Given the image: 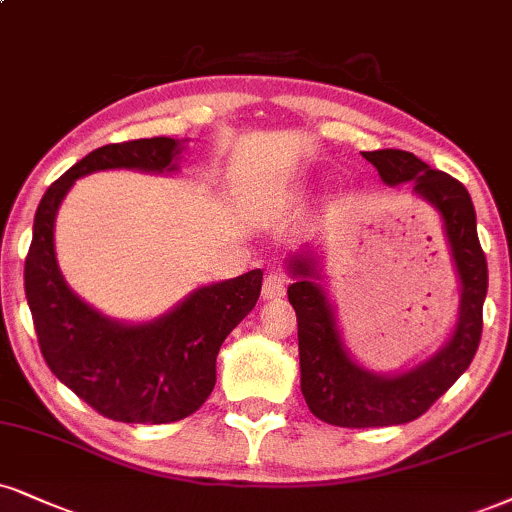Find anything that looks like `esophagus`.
<instances>
[{
	"mask_svg": "<svg viewBox=\"0 0 512 512\" xmlns=\"http://www.w3.org/2000/svg\"><path fill=\"white\" fill-rule=\"evenodd\" d=\"M285 277L280 273H270L266 275V280H263V287H261V294L266 301H273V299H282L285 296Z\"/></svg>",
	"mask_w": 512,
	"mask_h": 512,
	"instance_id": "1",
	"label": "esophagus"
}]
</instances>
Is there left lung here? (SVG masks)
Returning <instances> with one entry per match:
<instances>
[{"mask_svg":"<svg viewBox=\"0 0 512 512\" xmlns=\"http://www.w3.org/2000/svg\"><path fill=\"white\" fill-rule=\"evenodd\" d=\"M384 185H410L441 220L456 268L460 301L449 342L427 361L401 372H375L351 356L337 313L325 292L323 254L304 246L287 258L289 304L299 320L301 394L315 418L337 427H389L420 418L470 368L482 337L487 299V258L477 237V216L468 189L401 149L363 154Z\"/></svg>","mask_w":512,"mask_h":512,"instance_id":"1","label":"left lung"}]
</instances>
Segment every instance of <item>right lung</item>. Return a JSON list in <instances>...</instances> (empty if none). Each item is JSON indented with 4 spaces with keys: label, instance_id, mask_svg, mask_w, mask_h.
Segmentation results:
<instances>
[{
    "label": "right lung",
    "instance_id": "right-lung-1",
    "mask_svg": "<svg viewBox=\"0 0 512 512\" xmlns=\"http://www.w3.org/2000/svg\"><path fill=\"white\" fill-rule=\"evenodd\" d=\"M185 140L151 137L106 144L68 168L44 192L25 258V299L40 351L68 389L118 422L166 425L192 415L216 387V358L225 337L261 294V270L189 292L147 323L109 318L68 287L54 251V223L75 180L97 170L178 173Z\"/></svg>",
    "mask_w": 512,
    "mask_h": 512
}]
</instances>
